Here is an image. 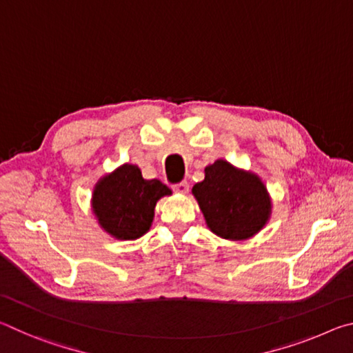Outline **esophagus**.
Here are the masks:
<instances>
[{"mask_svg":"<svg viewBox=\"0 0 353 353\" xmlns=\"http://www.w3.org/2000/svg\"><path fill=\"white\" fill-rule=\"evenodd\" d=\"M172 190H174L179 194H187L188 193V182L187 181L179 182L174 185V187H172Z\"/></svg>","mask_w":353,"mask_h":353,"instance_id":"34e87169","label":"esophagus"}]
</instances>
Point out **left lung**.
Wrapping results in <instances>:
<instances>
[{
  "mask_svg": "<svg viewBox=\"0 0 353 353\" xmlns=\"http://www.w3.org/2000/svg\"><path fill=\"white\" fill-rule=\"evenodd\" d=\"M204 181L191 193L198 201L205 224L224 240H249L271 218L272 202L266 185L252 171L218 159L205 166Z\"/></svg>",
  "mask_w": 353,
  "mask_h": 353,
  "instance_id": "obj_1",
  "label": "left lung"
}]
</instances>
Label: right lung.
I'll return each instance as SVG.
<instances>
[{"label": "right lung", "mask_w": 353, "mask_h": 353, "mask_svg": "<svg viewBox=\"0 0 353 353\" xmlns=\"http://www.w3.org/2000/svg\"><path fill=\"white\" fill-rule=\"evenodd\" d=\"M171 190L157 179L146 181L137 165L124 163L99 179L92 210L101 229L117 240H137L151 229L157 201Z\"/></svg>", "instance_id": "1"}]
</instances>
